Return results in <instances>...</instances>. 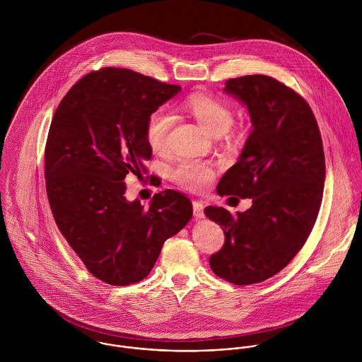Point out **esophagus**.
<instances>
[{"label": "esophagus", "instance_id": "obj_1", "mask_svg": "<svg viewBox=\"0 0 362 362\" xmlns=\"http://www.w3.org/2000/svg\"><path fill=\"white\" fill-rule=\"evenodd\" d=\"M192 207H194V216H195L197 218H202V217L205 216V213H204V204H202V202L194 201V202H192Z\"/></svg>", "mask_w": 362, "mask_h": 362}]
</instances>
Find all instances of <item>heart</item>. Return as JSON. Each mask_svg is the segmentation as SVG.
I'll use <instances>...</instances> for the list:
<instances>
[{"label": "heart", "instance_id": "1", "mask_svg": "<svg viewBox=\"0 0 362 362\" xmlns=\"http://www.w3.org/2000/svg\"><path fill=\"white\" fill-rule=\"evenodd\" d=\"M184 107L195 115V118L216 136L226 134L234 122L231 107L220 99L194 93ZM174 125V115L165 107H158L151 112L146 122V139L151 149L156 153H163L168 148V138ZM214 167L201 160L182 158L171 170V178L181 187L191 191L206 188L214 178Z\"/></svg>", "mask_w": 362, "mask_h": 362}]
</instances>
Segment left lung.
I'll return each mask as SVG.
<instances>
[{
  "mask_svg": "<svg viewBox=\"0 0 362 362\" xmlns=\"http://www.w3.org/2000/svg\"><path fill=\"white\" fill-rule=\"evenodd\" d=\"M224 92L247 105L254 129L217 194L250 198L252 206L235 214L205 209L226 235L209 263L216 276L248 286L277 274L308 240L323 197L325 155L315 115L291 88L247 75L228 79Z\"/></svg>",
  "mask_w": 362,
  "mask_h": 362,
  "instance_id": "obj_1",
  "label": "left lung"
}]
</instances>
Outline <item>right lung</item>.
<instances>
[{"label":"right lung","instance_id":"right-lung-1","mask_svg":"<svg viewBox=\"0 0 362 362\" xmlns=\"http://www.w3.org/2000/svg\"><path fill=\"white\" fill-rule=\"evenodd\" d=\"M181 88L124 68L90 72L64 96L52 117L46 189L54 220L71 248L99 280H144L164 241L192 217L181 192L156 194L149 206L125 198V177L148 173L146 122ZM157 177L151 175L156 185Z\"/></svg>","mask_w":362,"mask_h":362}]
</instances>
